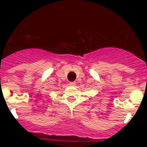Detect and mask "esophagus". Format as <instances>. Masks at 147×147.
Here are the masks:
<instances>
[{
	"mask_svg": "<svg viewBox=\"0 0 147 147\" xmlns=\"http://www.w3.org/2000/svg\"><path fill=\"white\" fill-rule=\"evenodd\" d=\"M69 85H71V86H75V85H76V82H71L69 83Z\"/></svg>",
	"mask_w": 147,
	"mask_h": 147,
	"instance_id": "34e87169",
	"label": "esophagus"
}]
</instances>
